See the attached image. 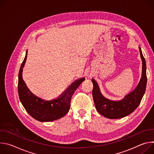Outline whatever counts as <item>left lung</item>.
Here are the masks:
<instances>
[{
	"label": "left lung",
	"instance_id": "obj_1",
	"mask_svg": "<svg viewBox=\"0 0 154 154\" xmlns=\"http://www.w3.org/2000/svg\"><path fill=\"white\" fill-rule=\"evenodd\" d=\"M140 52L143 63L142 77L136 88L120 100H112L105 97L101 93L96 81L92 79L93 83V97L97 111L109 119H119L128 116L135 111L140 105L145 93L147 76L146 64L140 48Z\"/></svg>",
	"mask_w": 154,
	"mask_h": 154
}]
</instances>
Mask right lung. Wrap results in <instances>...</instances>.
I'll list each match as a JSON object with an SVG mask.
<instances>
[{
    "label": "right lung",
    "mask_w": 154,
    "mask_h": 154,
    "mask_svg": "<svg viewBox=\"0 0 154 154\" xmlns=\"http://www.w3.org/2000/svg\"><path fill=\"white\" fill-rule=\"evenodd\" d=\"M27 50L22 63L18 75V94L19 99L27 113L41 122L53 121L63 117L70 108L72 96L85 78L74 82L57 99L46 101L33 94L23 79V71L26 61Z\"/></svg>",
    "instance_id": "obj_1"
}]
</instances>
